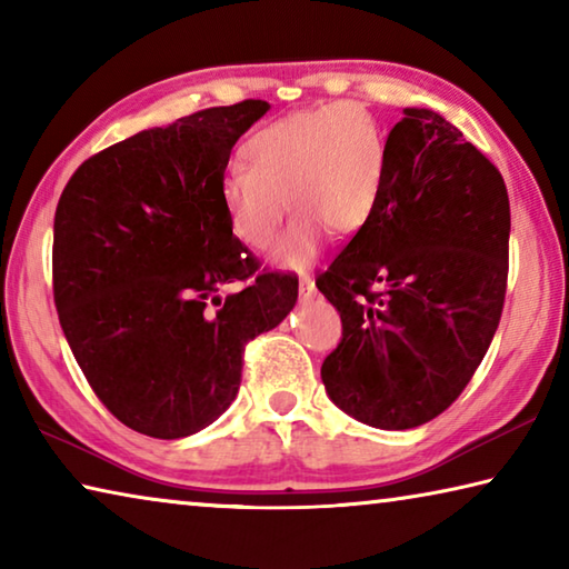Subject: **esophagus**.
Returning <instances> with one entry per match:
<instances>
[{
	"label": "esophagus",
	"mask_w": 569,
	"mask_h": 569,
	"mask_svg": "<svg viewBox=\"0 0 569 569\" xmlns=\"http://www.w3.org/2000/svg\"><path fill=\"white\" fill-rule=\"evenodd\" d=\"M298 288H301V296L303 298H311L316 293V286H313V278L308 273H301V281H298Z\"/></svg>",
	"instance_id": "esophagus-1"
}]
</instances>
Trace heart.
<instances>
[{"mask_svg":"<svg viewBox=\"0 0 569 569\" xmlns=\"http://www.w3.org/2000/svg\"><path fill=\"white\" fill-rule=\"evenodd\" d=\"M243 166L220 180V203L238 243L266 248L288 208L296 218L273 248V263L303 268L326 228L353 236L369 226L389 178V140L373 114L353 102L293 112L250 132Z\"/></svg>","mask_w":569,"mask_h":569,"instance_id":"1","label":"heart"}]
</instances>
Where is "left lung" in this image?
Returning <instances> with one entry per match:
<instances>
[{
    "instance_id": "1",
    "label": "left lung",
    "mask_w": 569,
    "mask_h": 569,
    "mask_svg": "<svg viewBox=\"0 0 569 569\" xmlns=\"http://www.w3.org/2000/svg\"><path fill=\"white\" fill-rule=\"evenodd\" d=\"M403 112L377 213L316 276L343 329L323 387L377 429L421 427L459 399L495 339L509 273L502 172L441 114Z\"/></svg>"
}]
</instances>
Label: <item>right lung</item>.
Masks as SVG:
<instances>
[{"label":"right lung","instance_id":"add662e5","mask_svg":"<svg viewBox=\"0 0 569 569\" xmlns=\"http://www.w3.org/2000/svg\"><path fill=\"white\" fill-rule=\"evenodd\" d=\"M268 102L186 114L94 152L54 213L52 293L84 379L114 419L180 439L240 389L246 343L281 323L298 276L261 271L228 230L220 180ZM236 282L241 291L220 299Z\"/></svg>","mask_w":569,"mask_h":569}]
</instances>
